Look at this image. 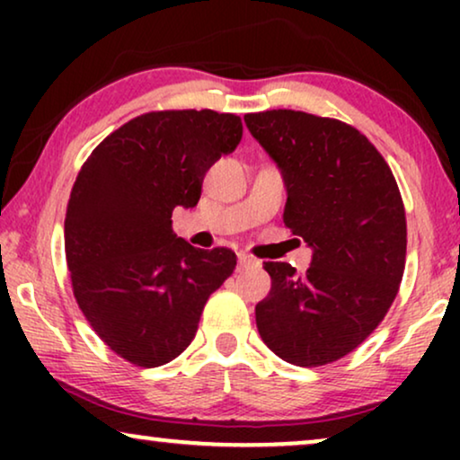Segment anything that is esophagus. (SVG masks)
<instances>
[{"mask_svg": "<svg viewBox=\"0 0 460 460\" xmlns=\"http://www.w3.org/2000/svg\"><path fill=\"white\" fill-rule=\"evenodd\" d=\"M238 263H241V268H249V266H257V260H253V257L247 253H238Z\"/></svg>", "mask_w": 460, "mask_h": 460, "instance_id": "34e87169", "label": "esophagus"}]
</instances>
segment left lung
<instances>
[{
    "label": "left lung",
    "mask_w": 460,
    "mask_h": 460,
    "mask_svg": "<svg viewBox=\"0 0 460 460\" xmlns=\"http://www.w3.org/2000/svg\"><path fill=\"white\" fill-rule=\"evenodd\" d=\"M287 186L285 226L314 249L299 274L266 261L257 331L295 367H324L354 351L385 318L406 266V211L392 169L351 125L301 111L244 115Z\"/></svg>",
    "instance_id": "obj_1"
}]
</instances>
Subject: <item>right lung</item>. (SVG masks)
Listing matches in <instances>:
<instances>
[{
    "mask_svg": "<svg viewBox=\"0 0 460 460\" xmlns=\"http://www.w3.org/2000/svg\"><path fill=\"white\" fill-rule=\"evenodd\" d=\"M243 137L232 112L153 111L106 136L75 180L65 219L73 295L96 335L136 367L172 362L197 335L232 249H197L172 230L203 178Z\"/></svg>",
    "mask_w": 460,
    "mask_h": 460,
    "instance_id": "1",
    "label": "right lung"
}]
</instances>
